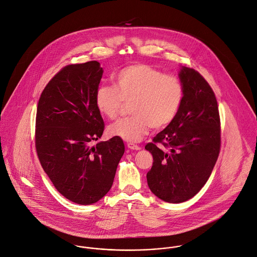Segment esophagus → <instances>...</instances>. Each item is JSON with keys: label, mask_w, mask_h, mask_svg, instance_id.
<instances>
[{"label": "esophagus", "mask_w": 257, "mask_h": 257, "mask_svg": "<svg viewBox=\"0 0 257 257\" xmlns=\"http://www.w3.org/2000/svg\"><path fill=\"white\" fill-rule=\"evenodd\" d=\"M127 148L131 149V150H134V151H140L141 150V147H139L138 145H135L133 143H128L127 144Z\"/></svg>", "instance_id": "obj_1"}]
</instances>
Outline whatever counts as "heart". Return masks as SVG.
<instances>
[{
    "label": "heart",
    "mask_w": 257,
    "mask_h": 257,
    "mask_svg": "<svg viewBox=\"0 0 257 257\" xmlns=\"http://www.w3.org/2000/svg\"><path fill=\"white\" fill-rule=\"evenodd\" d=\"M183 99L178 78L145 64H134L115 76V86L102 85L95 92V104L109 119L117 116L124 103L132 102L133 115L119 118L108 126V133L127 142H139L151 127L160 130L176 116Z\"/></svg>",
    "instance_id": "obj_1"
}]
</instances>
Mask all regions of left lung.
<instances>
[{
    "instance_id": "1",
    "label": "left lung",
    "mask_w": 257,
    "mask_h": 257,
    "mask_svg": "<svg viewBox=\"0 0 257 257\" xmlns=\"http://www.w3.org/2000/svg\"><path fill=\"white\" fill-rule=\"evenodd\" d=\"M180 108L171 123L146 146L154 158L147 174L159 198L179 203L193 197L206 183L220 152V117L211 86L195 70L183 67ZM164 145L168 152L160 148Z\"/></svg>"
}]
</instances>
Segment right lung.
Masks as SVG:
<instances>
[{
    "instance_id": "1",
    "label": "right lung",
    "mask_w": 257,
    "mask_h": 257,
    "mask_svg": "<svg viewBox=\"0 0 257 257\" xmlns=\"http://www.w3.org/2000/svg\"><path fill=\"white\" fill-rule=\"evenodd\" d=\"M102 73L96 61L64 67L44 88L37 108L35 145L41 166L63 196L82 205L108 192L124 153L118 137L91 145L104 130L95 104Z\"/></svg>"
}]
</instances>
